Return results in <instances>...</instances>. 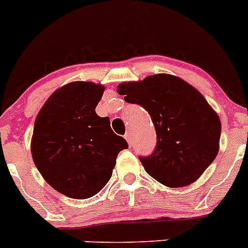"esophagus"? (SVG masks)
<instances>
[{
    "instance_id": "esophagus-1",
    "label": "esophagus",
    "mask_w": 248,
    "mask_h": 248,
    "mask_svg": "<svg viewBox=\"0 0 248 248\" xmlns=\"http://www.w3.org/2000/svg\"><path fill=\"white\" fill-rule=\"evenodd\" d=\"M124 138H126L127 143H128L129 145H131V144H132V137H131V133H129V132H127V133L124 134Z\"/></svg>"
}]
</instances>
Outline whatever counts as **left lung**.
Segmentation results:
<instances>
[{"label":"left lung","mask_w":248,"mask_h":248,"mask_svg":"<svg viewBox=\"0 0 248 248\" xmlns=\"http://www.w3.org/2000/svg\"><path fill=\"white\" fill-rule=\"evenodd\" d=\"M120 95L141 105L156 131L155 151L140 157L149 175L170 188L198 180L219 150V116L202 94L177 76L156 74L120 83Z\"/></svg>","instance_id":"obj_1"}]
</instances>
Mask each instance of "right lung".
<instances>
[{"instance_id":"right-lung-1","label":"right lung","mask_w":248,"mask_h":248,"mask_svg":"<svg viewBox=\"0 0 248 248\" xmlns=\"http://www.w3.org/2000/svg\"><path fill=\"white\" fill-rule=\"evenodd\" d=\"M104 86L66 83L46 100L37 114L31 155L43 179L63 195L88 199L111 178L116 157L128 144L95 112Z\"/></svg>"}]
</instances>
